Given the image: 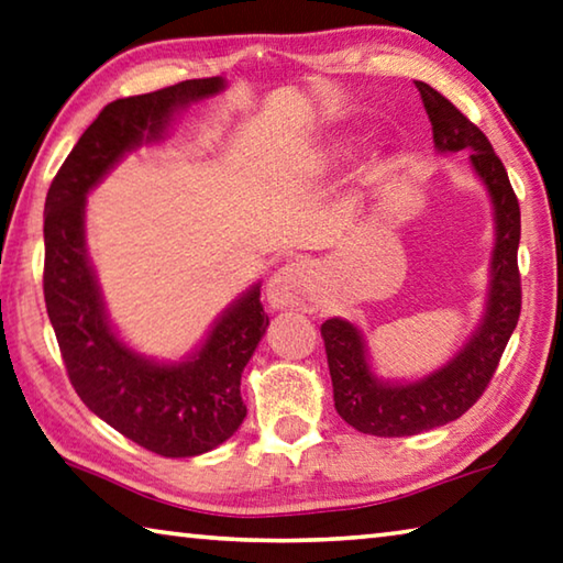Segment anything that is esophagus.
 <instances>
[{
	"mask_svg": "<svg viewBox=\"0 0 563 563\" xmlns=\"http://www.w3.org/2000/svg\"><path fill=\"white\" fill-rule=\"evenodd\" d=\"M314 285V271L310 263L292 261L273 275L268 283V302L273 310L300 308L310 300Z\"/></svg>",
	"mask_w": 563,
	"mask_h": 563,
	"instance_id": "34e87169",
	"label": "esophagus"
}]
</instances>
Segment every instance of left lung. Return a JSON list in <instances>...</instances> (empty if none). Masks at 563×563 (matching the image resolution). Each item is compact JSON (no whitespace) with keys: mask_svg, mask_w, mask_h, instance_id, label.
Returning a JSON list of instances; mask_svg holds the SVG:
<instances>
[{"mask_svg":"<svg viewBox=\"0 0 563 563\" xmlns=\"http://www.w3.org/2000/svg\"><path fill=\"white\" fill-rule=\"evenodd\" d=\"M416 88L433 125L435 150H470L473 169L485 181L493 199L497 239L483 324L451 362L423 379L413 384L379 382L366 362L362 334L352 322L332 317L320 327L336 413L356 431L379 438L431 431L455 421L470 406H475L493 379L522 310V280L517 268L522 221H519L517 194L509 184L503 159L495 155L485 132L470 122L451 100L423 80H416Z\"/></svg>","mask_w":563,"mask_h":563,"instance_id":"obj_1","label":"left lung"}]
</instances>
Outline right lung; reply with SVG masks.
Wrapping results in <instances>:
<instances>
[{
	"mask_svg": "<svg viewBox=\"0 0 563 563\" xmlns=\"http://www.w3.org/2000/svg\"><path fill=\"white\" fill-rule=\"evenodd\" d=\"M223 78H194L108 103L51 181L44 207V300L68 379L90 411L165 457L201 455L246 418L243 366L268 327L261 285L243 292L181 364H157L118 340L86 253V194L142 142L162 140L177 108L217 96Z\"/></svg>",
	"mask_w": 563,
	"mask_h": 563,
	"instance_id": "add662e5",
	"label": "right lung"
}]
</instances>
